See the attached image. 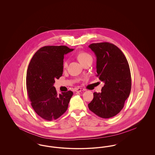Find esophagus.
Here are the masks:
<instances>
[{
  "label": "esophagus",
  "instance_id": "1",
  "mask_svg": "<svg viewBox=\"0 0 155 155\" xmlns=\"http://www.w3.org/2000/svg\"><path fill=\"white\" fill-rule=\"evenodd\" d=\"M75 92H81V91H84V89L78 88L75 89Z\"/></svg>",
  "mask_w": 155,
  "mask_h": 155
}]
</instances>
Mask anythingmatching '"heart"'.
I'll use <instances>...</instances> for the list:
<instances>
[{
    "label": "heart",
    "instance_id": "1",
    "mask_svg": "<svg viewBox=\"0 0 155 155\" xmlns=\"http://www.w3.org/2000/svg\"><path fill=\"white\" fill-rule=\"evenodd\" d=\"M78 57V59L79 60V61H80L81 64L87 61L88 60H92V56L86 52H81L80 53H79L77 56ZM68 61H69V60L68 59H66L64 61H63V66L64 67V68H66L67 66H68Z\"/></svg>",
    "mask_w": 155,
    "mask_h": 155
}]
</instances>
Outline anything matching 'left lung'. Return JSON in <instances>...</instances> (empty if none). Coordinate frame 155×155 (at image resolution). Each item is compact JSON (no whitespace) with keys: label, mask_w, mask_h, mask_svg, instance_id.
<instances>
[{"label":"left lung","mask_w":155,"mask_h":155,"mask_svg":"<svg viewBox=\"0 0 155 155\" xmlns=\"http://www.w3.org/2000/svg\"><path fill=\"white\" fill-rule=\"evenodd\" d=\"M89 48L96 56V76L104 84L101 93H94L89 110L103 118L117 115L124 107L131 89L129 64L124 54L109 42L92 44Z\"/></svg>","instance_id":"obj_1"}]
</instances>
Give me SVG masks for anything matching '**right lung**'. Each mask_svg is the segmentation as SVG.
<instances>
[{"instance_id":"1","label":"right lung","mask_w":155,"mask_h":155,"mask_svg":"<svg viewBox=\"0 0 155 155\" xmlns=\"http://www.w3.org/2000/svg\"><path fill=\"white\" fill-rule=\"evenodd\" d=\"M73 50L66 46H46L30 61L26 77L28 95L33 109L46 120H56L67 110L73 92L58 95L53 84L63 74L64 55Z\"/></svg>"}]
</instances>
